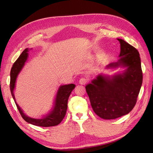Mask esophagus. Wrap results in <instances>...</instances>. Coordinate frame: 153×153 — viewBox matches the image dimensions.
Returning <instances> with one entry per match:
<instances>
[{
  "instance_id": "obj_1",
  "label": "esophagus",
  "mask_w": 153,
  "mask_h": 153,
  "mask_svg": "<svg viewBox=\"0 0 153 153\" xmlns=\"http://www.w3.org/2000/svg\"><path fill=\"white\" fill-rule=\"evenodd\" d=\"M87 79L85 78H81L79 80V84L82 85H85L87 84Z\"/></svg>"
}]
</instances>
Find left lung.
<instances>
[{
	"label": "left lung",
	"mask_w": 153,
	"mask_h": 153,
	"mask_svg": "<svg viewBox=\"0 0 153 153\" xmlns=\"http://www.w3.org/2000/svg\"><path fill=\"white\" fill-rule=\"evenodd\" d=\"M120 59L106 68L126 67L123 73L113 76L99 75L85 87L96 115L114 119L130 112L135 106L142 84L141 61L138 50L121 39Z\"/></svg>",
	"instance_id": "1"
}]
</instances>
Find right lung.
<instances>
[{
    "label": "right lung",
    "mask_w": 153,
    "mask_h": 153,
    "mask_svg": "<svg viewBox=\"0 0 153 153\" xmlns=\"http://www.w3.org/2000/svg\"><path fill=\"white\" fill-rule=\"evenodd\" d=\"M28 50V48H26L23 51L22 54L15 62V63L13 64V67L11 68L10 73V90L12 96L22 118L26 122L35 125V126L42 127L57 126V125L61 123L64 117H65L68 108V101L69 96L72 91L74 89V88L75 87V85L71 84L60 86L57 91L56 98L55 100L54 106L52 110L42 119H34L27 116L23 112L21 108L16 103L13 91L15 87V82L17 76L21 71L22 69L24 66L25 62H26L27 58H28V53H27L29 51Z\"/></svg>",
    "instance_id": "obj_1"
}]
</instances>
